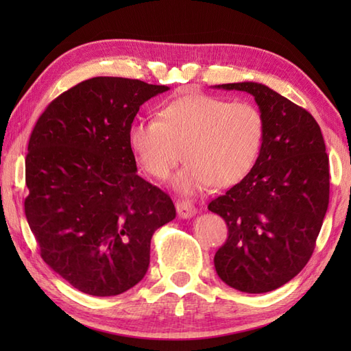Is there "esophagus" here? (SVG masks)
I'll return each instance as SVG.
<instances>
[{
	"instance_id": "1",
	"label": "esophagus",
	"mask_w": 351,
	"mask_h": 351,
	"mask_svg": "<svg viewBox=\"0 0 351 351\" xmlns=\"http://www.w3.org/2000/svg\"><path fill=\"white\" fill-rule=\"evenodd\" d=\"M176 211L181 219H190L193 215H196L197 210L189 200H178L176 202Z\"/></svg>"
}]
</instances>
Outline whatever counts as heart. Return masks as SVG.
I'll list each match as a JSON object with an SVG mask.
<instances>
[{
	"label": "heart",
	"instance_id": "1",
	"mask_svg": "<svg viewBox=\"0 0 351 351\" xmlns=\"http://www.w3.org/2000/svg\"><path fill=\"white\" fill-rule=\"evenodd\" d=\"M158 121H136L128 128V146L149 176L167 180L185 156L173 180L182 195H195L211 184L232 187L255 166L265 134L261 111L249 102L187 92L164 102Z\"/></svg>",
	"mask_w": 351,
	"mask_h": 351
}]
</instances>
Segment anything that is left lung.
I'll return each mask as SVG.
<instances>
[{
	"label": "left lung",
	"mask_w": 351,
	"mask_h": 351,
	"mask_svg": "<svg viewBox=\"0 0 351 351\" xmlns=\"http://www.w3.org/2000/svg\"><path fill=\"white\" fill-rule=\"evenodd\" d=\"M247 92L264 116L255 166L208 210L228 225L214 256L219 278L249 294L285 285L308 264L329 206V156L306 110L252 81L215 86Z\"/></svg>",
	"instance_id": "1"
}]
</instances>
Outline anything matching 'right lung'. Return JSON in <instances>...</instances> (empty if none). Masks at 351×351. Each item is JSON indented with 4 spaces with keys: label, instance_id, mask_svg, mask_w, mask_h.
<instances>
[{
    "label": "right lung",
    "instance_id": "add662e5",
    "mask_svg": "<svg viewBox=\"0 0 351 351\" xmlns=\"http://www.w3.org/2000/svg\"><path fill=\"white\" fill-rule=\"evenodd\" d=\"M167 86L96 77L52 101L25 158V217L40 256L81 293L107 297L145 278L151 238L176 217L169 195L137 175L128 128Z\"/></svg>",
    "mask_w": 351,
    "mask_h": 351
}]
</instances>
